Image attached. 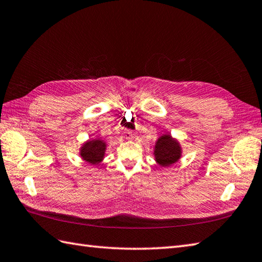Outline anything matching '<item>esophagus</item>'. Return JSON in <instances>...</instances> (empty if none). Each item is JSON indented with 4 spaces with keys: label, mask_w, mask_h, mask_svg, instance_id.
<instances>
[{
    "label": "esophagus",
    "mask_w": 262,
    "mask_h": 262,
    "mask_svg": "<svg viewBox=\"0 0 262 262\" xmlns=\"http://www.w3.org/2000/svg\"><path fill=\"white\" fill-rule=\"evenodd\" d=\"M124 137L126 138V140H133V138L135 137V134L132 130H126L124 133Z\"/></svg>",
    "instance_id": "esophagus-1"
}]
</instances>
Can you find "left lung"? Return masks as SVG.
Segmentation results:
<instances>
[{
  "label": "left lung",
  "mask_w": 262,
  "mask_h": 262,
  "mask_svg": "<svg viewBox=\"0 0 262 262\" xmlns=\"http://www.w3.org/2000/svg\"><path fill=\"white\" fill-rule=\"evenodd\" d=\"M154 158L157 163L162 168L177 163L180 160L182 148L180 143L170 134H164L158 138L154 146Z\"/></svg>",
  "instance_id": "8db88e82"
}]
</instances>
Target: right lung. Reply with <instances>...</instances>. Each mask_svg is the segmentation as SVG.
<instances>
[{
	"label": "right lung",
	"mask_w": 262,
	"mask_h": 262,
	"mask_svg": "<svg viewBox=\"0 0 262 262\" xmlns=\"http://www.w3.org/2000/svg\"><path fill=\"white\" fill-rule=\"evenodd\" d=\"M107 143L101 138H91L82 144L80 147V157L83 161L92 165L101 163L104 159Z\"/></svg>",
	"instance_id": "right-lung-1"
}]
</instances>
